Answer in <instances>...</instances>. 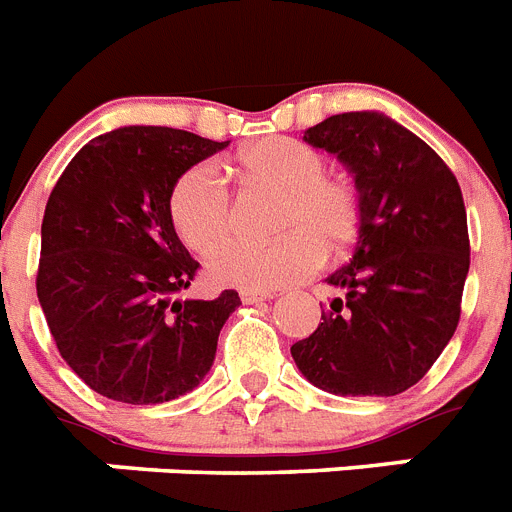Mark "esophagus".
<instances>
[{
	"instance_id": "esophagus-1",
	"label": "esophagus",
	"mask_w": 512,
	"mask_h": 512,
	"mask_svg": "<svg viewBox=\"0 0 512 512\" xmlns=\"http://www.w3.org/2000/svg\"><path fill=\"white\" fill-rule=\"evenodd\" d=\"M239 299H242L244 304H257V302H268V299H273V294H270V291L242 289L239 291Z\"/></svg>"
}]
</instances>
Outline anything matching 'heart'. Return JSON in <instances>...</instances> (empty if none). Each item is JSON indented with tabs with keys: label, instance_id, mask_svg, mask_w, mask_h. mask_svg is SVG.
<instances>
[{
	"label": "heart",
	"instance_id": "obj_1",
	"mask_svg": "<svg viewBox=\"0 0 512 512\" xmlns=\"http://www.w3.org/2000/svg\"><path fill=\"white\" fill-rule=\"evenodd\" d=\"M315 145L296 137H263L236 156V171L252 187L278 192L273 231L263 244L234 242L208 260V276L221 286L278 289L315 273L325 257L351 247L362 226V192L349 174L325 171ZM176 236L195 255H208L231 231V195L213 163L184 171L169 195Z\"/></svg>",
	"mask_w": 512,
	"mask_h": 512
}]
</instances>
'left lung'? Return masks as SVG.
<instances>
[{
  "mask_svg": "<svg viewBox=\"0 0 512 512\" xmlns=\"http://www.w3.org/2000/svg\"><path fill=\"white\" fill-rule=\"evenodd\" d=\"M362 192L354 255L328 276L346 291L291 346L296 367L333 395H398L422 380L461 320L468 226L448 163L377 111L336 114L304 132Z\"/></svg>",
  "mask_w": 512,
  "mask_h": 512,
  "instance_id": "obj_1",
  "label": "left lung"
}]
</instances>
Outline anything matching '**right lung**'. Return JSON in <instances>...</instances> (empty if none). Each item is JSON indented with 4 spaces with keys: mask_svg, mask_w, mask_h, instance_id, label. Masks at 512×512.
Instances as JSON below:
<instances>
[{
    "mask_svg": "<svg viewBox=\"0 0 512 512\" xmlns=\"http://www.w3.org/2000/svg\"><path fill=\"white\" fill-rule=\"evenodd\" d=\"M229 145L171 127L93 137L54 184L41 223L36 291L62 359L90 390L150 406L197 388L239 307L176 299L200 263L169 216L176 179Z\"/></svg>",
    "mask_w": 512,
    "mask_h": 512,
    "instance_id": "obj_1",
    "label": "right lung"
}]
</instances>
